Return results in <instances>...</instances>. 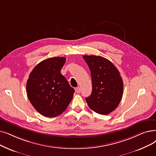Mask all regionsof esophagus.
<instances>
[{
	"label": "esophagus",
	"instance_id": "obj_1",
	"mask_svg": "<svg viewBox=\"0 0 156 156\" xmlns=\"http://www.w3.org/2000/svg\"><path fill=\"white\" fill-rule=\"evenodd\" d=\"M75 92L76 93H80V92H81V89H80V87L75 88Z\"/></svg>",
	"mask_w": 156,
	"mask_h": 156
}]
</instances>
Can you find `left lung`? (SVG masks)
<instances>
[{
    "mask_svg": "<svg viewBox=\"0 0 156 156\" xmlns=\"http://www.w3.org/2000/svg\"><path fill=\"white\" fill-rule=\"evenodd\" d=\"M90 71L92 94L85 100L92 110L108 115L119 106L123 95V81L117 67L101 56H83Z\"/></svg>",
    "mask_w": 156,
    "mask_h": 156,
    "instance_id": "1",
    "label": "left lung"
}]
</instances>
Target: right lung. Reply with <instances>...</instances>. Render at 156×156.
<instances>
[{"label":"right lung","mask_w":156,"mask_h":156,"mask_svg":"<svg viewBox=\"0 0 156 156\" xmlns=\"http://www.w3.org/2000/svg\"><path fill=\"white\" fill-rule=\"evenodd\" d=\"M65 57H52L39 63L27 82V94L34 108L47 117L58 116L71 101L74 90L60 70Z\"/></svg>","instance_id":"right-lung-1"}]
</instances>
